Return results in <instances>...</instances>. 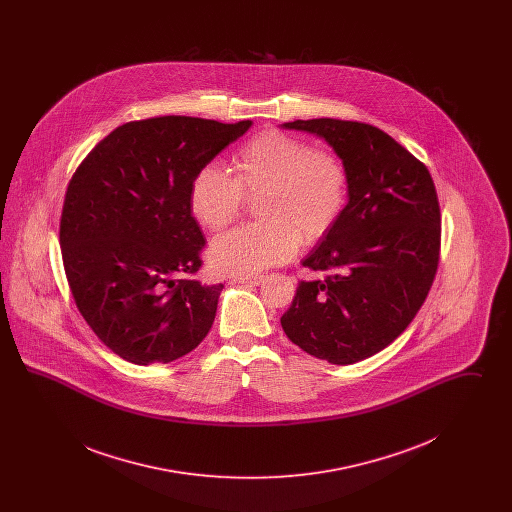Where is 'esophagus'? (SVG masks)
Instances as JSON below:
<instances>
[{
  "label": "esophagus",
  "mask_w": 512,
  "mask_h": 512,
  "mask_svg": "<svg viewBox=\"0 0 512 512\" xmlns=\"http://www.w3.org/2000/svg\"><path fill=\"white\" fill-rule=\"evenodd\" d=\"M236 282H238V284L257 286V284L263 282V276H259V274H242V276H236Z\"/></svg>",
  "instance_id": "34e87169"
}]
</instances>
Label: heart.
Instances as JSON below:
<instances>
[{"label":"heart","mask_w":512,"mask_h":512,"mask_svg":"<svg viewBox=\"0 0 512 512\" xmlns=\"http://www.w3.org/2000/svg\"><path fill=\"white\" fill-rule=\"evenodd\" d=\"M234 176L217 165L195 172L188 203L194 219L219 232L240 217L245 195L259 197V222L219 236L211 265L224 274H257L288 261L297 245L322 240L340 220L349 197V174L340 157L301 138L267 130L232 159Z\"/></svg>","instance_id":"b5f03b06"}]
</instances>
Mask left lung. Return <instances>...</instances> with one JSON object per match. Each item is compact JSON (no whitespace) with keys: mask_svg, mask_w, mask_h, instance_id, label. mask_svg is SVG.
<instances>
[{"mask_svg":"<svg viewBox=\"0 0 512 512\" xmlns=\"http://www.w3.org/2000/svg\"><path fill=\"white\" fill-rule=\"evenodd\" d=\"M282 126L328 142L349 174V197L336 226L301 261L328 276L299 282L280 322L305 353L353 365L388 347L430 292L441 240L436 186L376 126L338 119Z\"/></svg>","mask_w":512,"mask_h":512,"instance_id":"1","label":"left lung"}]
</instances>
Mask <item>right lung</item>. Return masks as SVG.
I'll return each mask as SVG.
<instances>
[{
    "label": "right lung",
    "instance_id": "obj_1",
    "mask_svg": "<svg viewBox=\"0 0 512 512\" xmlns=\"http://www.w3.org/2000/svg\"><path fill=\"white\" fill-rule=\"evenodd\" d=\"M251 124L126 122L74 172L59 228L65 274L80 315L124 361L171 363L209 334L224 286L190 278L205 238L188 190Z\"/></svg>",
    "mask_w": 512,
    "mask_h": 512
}]
</instances>
